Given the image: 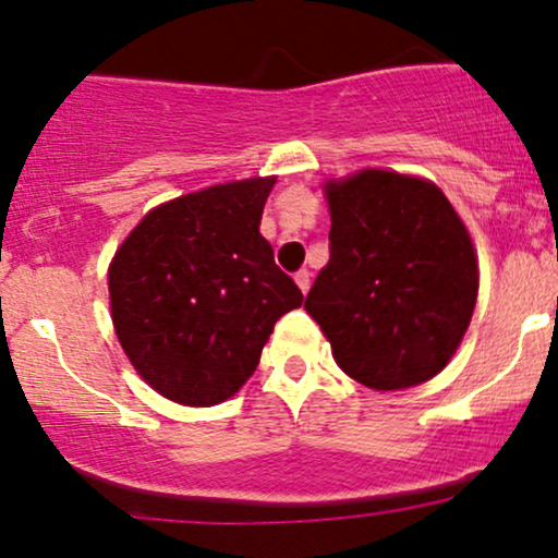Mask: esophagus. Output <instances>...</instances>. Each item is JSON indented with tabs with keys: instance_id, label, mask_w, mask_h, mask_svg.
Segmentation results:
<instances>
[{
	"instance_id": "1",
	"label": "esophagus",
	"mask_w": 558,
	"mask_h": 558,
	"mask_svg": "<svg viewBox=\"0 0 558 558\" xmlns=\"http://www.w3.org/2000/svg\"><path fill=\"white\" fill-rule=\"evenodd\" d=\"M293 280H296V286L301 288V293L310 291V286H312V275H310V270H299L296 275H293Z\"/></svg>"
}]
</instances>
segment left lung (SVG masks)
Wrapping results in <instances>:
<instances>
[{
  "label": "left lung",
  "instance_id": "left-lung-1",
  "mask_svg": "<svg viewBox=\"0 0 558 558\" xmlns=\"http://www.w3.org/2000/svg\"><path fill=\"white\" fill-rule=\"evenodd\" d=\"M330 262L304 310L338 367L377 390L430 380L464 338L477 259L444 191L420 178L362 170L325 185Z\"/></svg>",
  "mask_w": 558,
  "mask_h": 558
}]
</instances>
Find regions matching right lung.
<instances>
[{"mask_svg":"<svg viewBox=\"0 0 558 558\" xmlns=\"http://www.w3.org/2000/svg\"><path fill=\"white\" fill-rule=\"evenodd\" d=\"M275 178L222 183L151 209L110 265L112 323L165 399L213 407L257 369L280 317L301 306L259 220Z\"/></svg>","mask_w":558,"mask_h":558,"instance_id":"1","label":"right lung"}]
</instances>
